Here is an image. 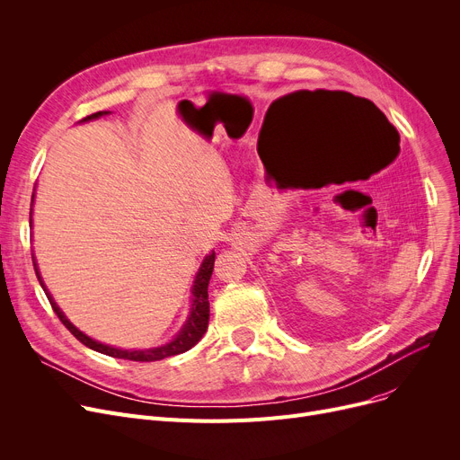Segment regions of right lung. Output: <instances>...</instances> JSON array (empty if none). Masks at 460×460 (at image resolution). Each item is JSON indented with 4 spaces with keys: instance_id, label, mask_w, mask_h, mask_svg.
Returning a JSON list of instances; mask_svg holds the SVG:
<instances>
[{
    "instance_id": "add662e5",
    "label": "right lung",
    "mask_w": 460,
    "mask_h": 460,
    "mask_svg": "<svg viewBox=\"0 0 460 460\" xmlns=\"http://www.w3.org/2000/svg\"><path fill=\"white\" fill-rule=\"evenodd\" d=\"M110 111H96L93 115H87L85 119L82 120H91V119H99L102 115H106ZM31 224V220H30ZM214 252L208 253L205 259H203V264L199 267V272L196 274V281H193V287H191V311L188 315V321L184 323V326L181 328V332L177 333V337L173 341H169L162 347H156V349H145V350H123V349H115V347H110V345H104V343H99L91 340L89 335H85L84 332H80L75 324H72L65 315L63 311L59 309V305L54 302L52 295L46 291V287L42 283V278L39 274V269L37 264L33 261V267H35V274L44 288V293L48 296V300H50L52 304V309L56 311V315L59 317V321L65 324V328H68V332L76 337V340L80 343H84L85 347L96 350V352H102L106 356H111V358H120V359H132V361H156V359H164V358H169V356H175V354H182L186 350H190L191 347H196L199 343L201 337L205 335L207 328H208V281H210V276H212V269H214Z\"/></svg>"
}]
</instances>
